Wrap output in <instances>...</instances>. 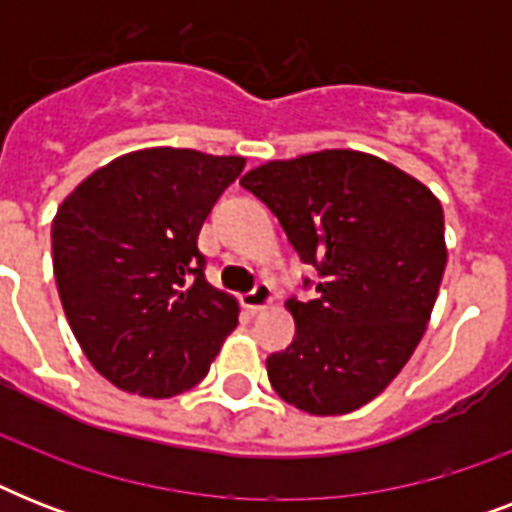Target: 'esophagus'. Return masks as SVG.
I'll use <instances>...</instances> for the list:
<instances>
[{
  "instance_id": "34e87169",
  "label": "esophagus",
  "mask_w": 512,
  "mask_h": 512,
  "mask_svg": "<svg viewBox=\"0 0 512 512\" xmlns=\"http://www.w3.org/2000/svg\"><path fill=\"white\" fill-rule=\"evenodd\" d=\"M271 303H273V292L268 284H255V287L249 289L247 295H241V305L252 313L263 311V308H268Z\"/></svg>"
}]
</instances>
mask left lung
I'll use <instances>...</instances> for the list:
<instances>
[{
  "label": "left lung",
  "instance_id": "left-lung-1",
  "mask_svg": "<svg viewBox=\"0 0 512 512\" xmlns=\"http://www.w3.org/2000/svg\"><path fill=\"white\" fill-rule=\"evenodd\" d=\"M241 185L321 276L313 300H287L295 340L265 361L273 390L319 417L369 404L412 358L436 305L441 201L417 177L350 148L265 162Z\"/></svg>",
  "mask_w": 512,
  "mask_h": 512
}]
</instances>
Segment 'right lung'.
Segmentation results:
<instances>
[{"instance_id": "add662e5", "label": "right lung", "mask_w": 512, "mask_h": 512, "mask_svg": "<svg viewBox=\"0 0 512 512\" xmlns=\"http://www.w3.org/2000/svg\"><path fill=\"white\" fill-rule=\"evenodd\" d=\"M241 156L143 148L84 177L52 220V271L76 342L111 385L170 398L207 377L239 303L204 279L199 231Z\"/></svg>"}]
</instances>
